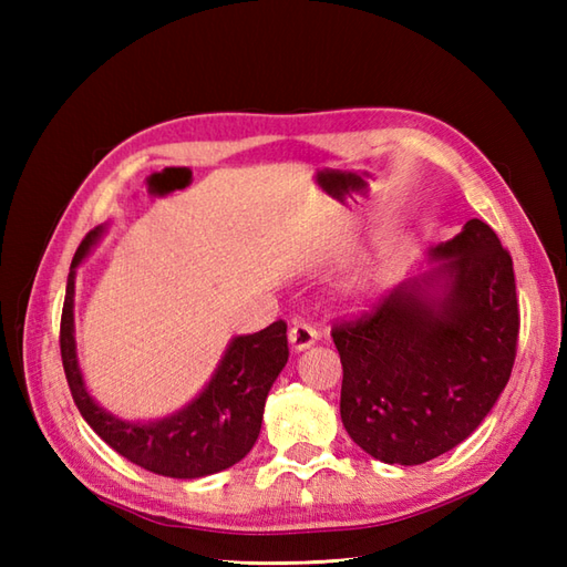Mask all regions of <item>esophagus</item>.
Instances as JSON below:
<instances>
[{
    "instance_id": "34e87169",
    "label": "esophagus",
    "mask_w": 567,
    "mask_h": 567,
    "mask_svg": "<svg viewBox=\"0 0 567 567\" xmlns=\"http://www.w3.org/2000/svg\"><path fill=\"white\" fill-rule=\"evenodd\" d=\"M319 339V331L311 327L309 321H295L290 329V343L295 351H305V348L315 346Z\"/></svg>"
}]
</instances>
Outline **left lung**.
<instances>
[{
	"label": "left lung",
	"mask_w": 567,
	"mask_h": 567,
	"mask_svg": "<svg viewBox=\"0 0 567 567\" xmlns=\"http://www.w3.org/2000/svg\"><path fill=\"white\" fill-rule=\"evenodd\" d=\"M433 256L445 260L436 272L331 329L343 426L390 465L426 463L465 441L507 388L516 358L514 265L497 234L470 219ZM433 279L444 280L441 298L427 292Z\"/></svg>",
	"instance_id": "left-lung-1"
}]
</instances>
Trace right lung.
<instances>
[{"label": "right lung", "mask_w": 567, "mask_h": 567, "mask_svg": "<svg viewBox=\"0 0 567 567\" xmlns=\"http://www.w3.org/2000/svg\"><path fill=\"white\" fill-rule=\"evenodd\" d=\"M100 234L102 226L92 228L75 250L68 275L63 317H60V358H63L68 388L80 414L118 455L151 473L192 480L231 467L240 457H246L256 443L265 400L290 355L287 323L277 319L268 329L234 339L207 390L183 412L153 421V424L118 421L94 404L84 390L75 355V336H72L75 268Z\"/></svg>", "instance_id": "add662e5"}]
</instances>
